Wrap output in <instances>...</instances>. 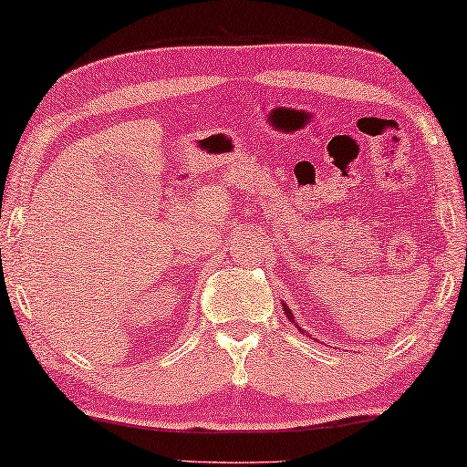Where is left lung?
<instances>
[{"label": "left lung", "instance_id": "8db88e82", "mask_svg": "<svg viewBox=\"0 0 467 467\" xmlns=\"http://www.w3.org/2000/svg\"><path fill=\"white\" fill-rule=\"evenodd\" d=\"M284 310H285V315H287L289 318H294V317H292V312H289V308H287V306H285V304H284ZM297 328H300V327H297ZM300 331H302V328H300Z\"/></svg>", "mask_w": 467, "mask_h": 467}]
</instances>
